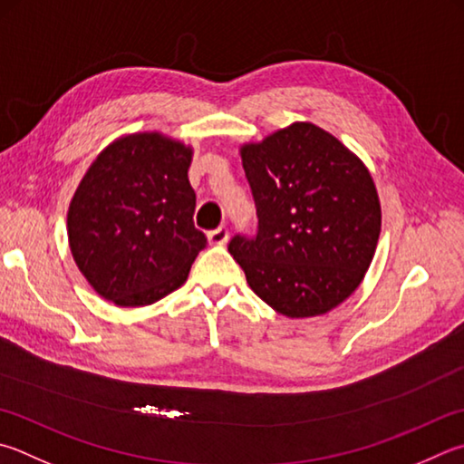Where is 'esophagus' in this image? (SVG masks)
Here are the masks:
<instances>
[{"label":"esophagus","instance_id":"1","mask_svg":"<svg viewBox=\"0 0 464 464\" xmlns=\"http://www.w3.org/2000/svg\"><path fill=\"white\" fill-rule=\"evenodd\" d=\"M229 239V231H227V227H217V229L208 231V243L210 246H223Z\"/></svg>","mask_w":464,"mask_h":464}]
</instances>
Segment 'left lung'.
Here are the masks:
<instances>
[{
	"instance_id": "1",
	"label": "left lung",
	"mask_w": 464,
	"mask_h": 464,
	"mask_svg": "<svg viewBox=\"0 0 464 464\" xmlns=\"http://www.w3.org/2000/svg\"><path fill=\"white\" fill-rule=\"evenodd\" d=\"M257 210L256 235H233L229 254L249 288L290 318L347 300L372 264L382 207L372 174L331 133L292 123L241 148Z\"/></svg>"
}]
</instances>
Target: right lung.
I'll use <instances>...</instances> for the list:
<instances>
[{
	"label": "right lung",
	"instance_id": "right-lung-1",
	"mask_svg": "<svg viewBox=\"0 0 464 464\" xmlns=\"http://www.w3.org/2000/svg\"><path fill=\"white\" fill-rule=\"evenodd\" d=\"M192 150L162 133L107 146L69 208V243L82 276L117 306H148L187 282L207 237L192 221Z\"/></svg>",
	"mask_w": 464,
	"mask_h": 464
}]
</instances>
